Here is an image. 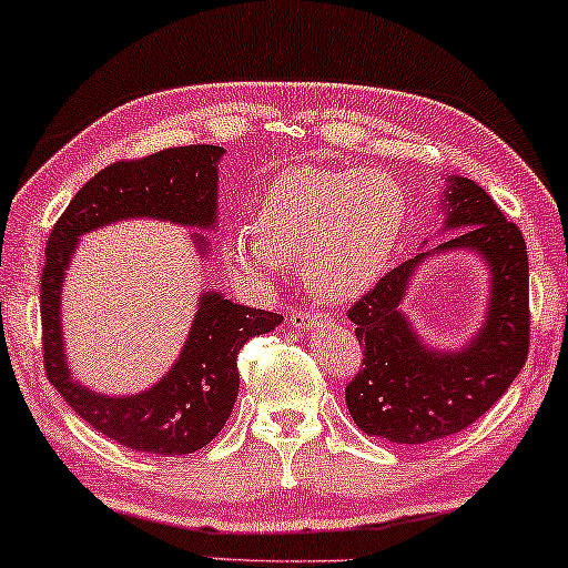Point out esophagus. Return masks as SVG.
<instances>
[{"label":"esophagus","instance_id":"esophagus-1","mask_svg":"<svg viewBox=\"0 0 568 568\" xmlns=\"http://www.w3.org/2000/svg\"><path fill=\"white\" fill-rule=\"evenodd\" d=\"M290 323L292 328L297 331H321L325 323H328V315L325 313H317V310H294V313L290 315Z\"/></svg>","mask_w":568,"mask_h":568}]
</instances>
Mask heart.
Here are the masks:
<instances>
[{
	"label": "heart",
	"instance_id": "heart-1",
	"mask_svg": "<svg viewBox=\"0 0 568 568\" xmlns=\"http://www.w3.org/2000/svg\"><path fill=\"white\" fill-rule=\"evenodd\" d=\"M408 222V193L383 170L290 168L255 206L253 227L224 240V261L255 286H274L302 261L325 300L359 297L390 266Z\"/></svg>",
	"mask_w": 568,
	"mask_h": 568
}]
</instances>
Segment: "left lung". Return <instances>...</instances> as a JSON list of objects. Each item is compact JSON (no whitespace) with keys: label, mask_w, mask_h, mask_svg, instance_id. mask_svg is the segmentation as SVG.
<instances>
[{"label":"left lung","mask_w":568,"mask_h":568,"mask_svg":"<svg viewBox=\"0 0 568 568\" xmlns=\"http://www.w3.org/2000/svg\"><path fill=\"white\" fill-rule=\"evenodd\" d=\"M442 230H460L434 251H422L348 310L364 346L362 369L346 385L354 424L395 445H424L463 432L515 383L530 348L527 245L494 199L470 178L449 175ZM476 252L489 268L485 325L463 349L426 345L399 305L409 278L437 252Z\"/></svg>","instance_id":"obj_1"}]
</instances>
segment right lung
I'll return each mask as SVG.
<instances>
[{
    "mask_svg": "<svg viewBox=\"0 0 568 568\" xmlns=\"http://www.w3.org/2000/svg\"><path fill=\"white\" fill-rule=\"evenodd\" d=\"M224 150L214 144L173 146L142 160L113 162L82 185L53 224L41 276V323L45 377L92 429L119 445L162 457L206 447L235 406L237 354L245 341L274 331L282 315L237 305L222 292H204L168 375L136 395H103L77 383L64 354L61 286L84 232L121 220H165L181 227H216V189ZM201 258L204 235L191 232Z\"/></svg>",
    "mask_w": 568,
    "mask_h": 568,
    "instance_id": "add662e5",
    "label": "right lung"
}]
</instances>
